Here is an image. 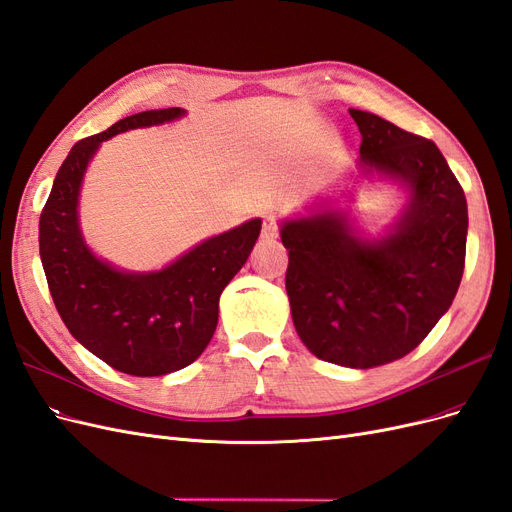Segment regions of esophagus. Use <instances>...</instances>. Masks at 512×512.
I'll return each mask as SVG.
<instances>
[{
    "label": "esophagus",
    "instance_id": "34e87169",
    "mask_svg": "<svg viewBox=\"0 0 512 512\" xmlns=\"http://www.w3.org/2000/svg\"><path fill=\"white\" fill-rule=\"evenodd\" d=\"M278 236V223L276 219L268 217L266 221H263V227H261V238L263 240H274Z\"/></svg>",
    "mask_w": 512,
    "mask_h": 512
}]
</instances>
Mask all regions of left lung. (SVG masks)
<instances>
[{
  "mask_svg": "<svg viewBox=\"0 0 512 512\" xmlns=\"http://www.w3.org/2000/svg\"><path fill=\"white\" fill-rule=\"evenodd\" d=\"M357 166L408 200L385 236L366 238L332 202L280 225L295 332L329 364L368 370L408 355L453 304L466 261L468 204L432 140L351 108Z\"/></svg>",
  "mask_w": 512,
  "mask_h": 512,
  "instance_id": "obj_1",
  "label": "left lung"
}]
</instances>
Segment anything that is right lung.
<instances>
[{"label":"right lung","mask_w":512,"mask_h":512,"mask_svg":"<svg viewBox=\"0 0 512 512\" xmlns=\"http://www.w3.org/2000/svg\"><path fill=\"white\" fill-rule=\"evenodd\" d=\"M183 108L131 114L72 146L40 214V259L70 334L131 376H163L204 353L219 323V298L249 259L261 232L251 219L208 238L155 272H125L95 257L78 223V197L102 142L129 129L170 123Z\"/></svg>","instance_id":"add662e5"}]
</instances>
